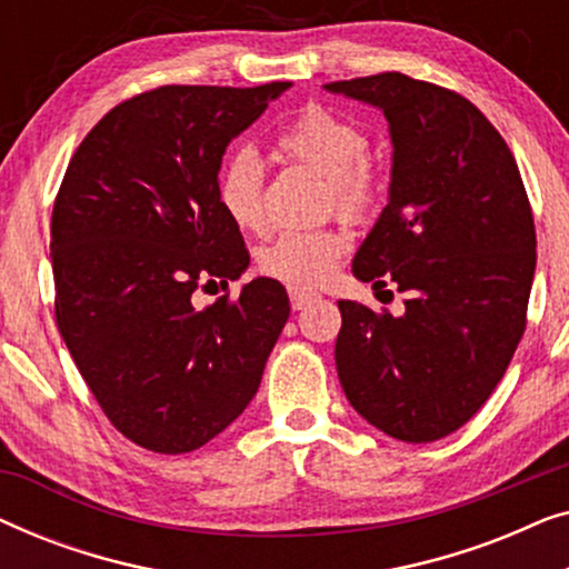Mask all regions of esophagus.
Listing matches in <instances>:
<instances>
[{"mask_svg":"<svg viewBox=\"0 0 569 569\" xmlns=\"http://www.w3.org/2000/svg\"><path fill=\"white\" fill-rule=\"evenodd\" d=\"M316 298H318L316 292L300 290V287H290V302H292L295 310H302L306 306H310V302H313Z\"/></svg>","mask_w":569,"mask_h":569,"instance_id":"esophagus-1","label":"esophagus"}]
</instances>
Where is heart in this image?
Segmentation results:
<instances>
[{
  "instance_id": "b5f03b06",
  "label": "heart",
  "mask_w": 569,
  "mask_h": 569,
  "mask_svg": "<svg viewBox=\"0 0 569 569\" xmlns=\"http://www.w3.org/2000/svg\"><path fill=\"white\" fill-rule=\"evenodd\" d=\"M277 147L287 158L306 162L326 176L339 212L360 217L376 201V170L365 160L368 137L347 116L310 106L279 134ZM217 201L240 230H267L263 166L251 147H240L222 162ZM347 246L349 240L339 228L284 230L259 251V269L292 287H313L331 274Z\"/></svg>"
}]
</instances>
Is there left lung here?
Wrapping results in <instances>:
<instances>
[{"instance_id":"8db88e82","label":"left lung","mask_w":569,"mask_h":569,"mask_svg":"<svg viewBox=\"0 0 569 569\" xmlns=\"http://www.w3.org/2000/svg\"><path fill=\"white\" fill-rule=\"evenodd\" d=\"M323 88L386 116L388 204L352 274L407 295L401 316L339 300L341 388L380 432L440 440L492 396L526 331L536 230L520 170L500 131L453 90L399 72Z\"/></svg>"}]
</instances>
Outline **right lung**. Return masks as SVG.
I'll return each instance as SVG.
<instances>
[{"instance_id": "add662e5", "label": "right lung", "mask_w": 569, "mask_h": 569, "mask_svg": "<svg viewBox=\"0 0 569 569\" xmlns=\"http://www.w3.org/2000/svg\"><path fill=\"white\" fill-rule=\"evenodd\" d=\"M290 88L166 84L123 100L77 147L53 201L61 339L116 430L154 453H189L236 422L290 318L269 277L193 306L251 261L217 201L222 154Z\"/></svg>"}]
</instances>
